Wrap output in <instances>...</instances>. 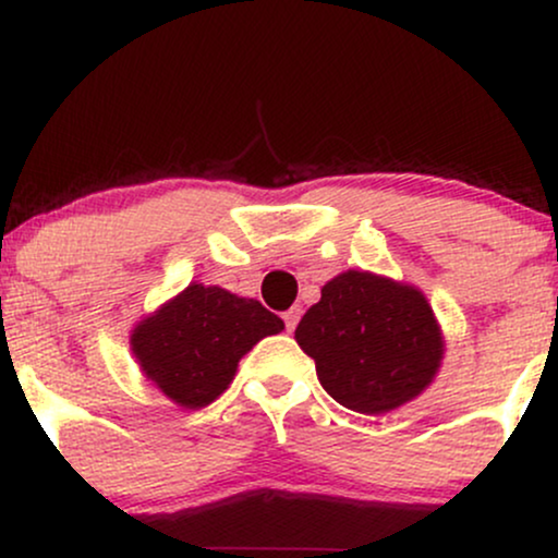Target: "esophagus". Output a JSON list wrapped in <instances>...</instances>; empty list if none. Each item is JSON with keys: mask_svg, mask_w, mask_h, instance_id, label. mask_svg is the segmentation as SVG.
<instances>
[{"mask_svg": "<svg viewBox=\"0 0 558 558\" xmlns=\"http://www.w3.org/2000/svg\"><path fill=\"white\" fill-rule=\"evenodd\" d=\"M299 319H301V310H299V306H293V310L283 312V323H286V330H288V332L296 330Z\"/></svg>", "mask_w": 558, "mask_h": 558, "instance_id": "esophagus-1", "label": "esophagus"}]
</instances>
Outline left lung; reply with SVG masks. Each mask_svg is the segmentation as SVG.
<instances>
[{"instance_id": "left-lung-1", "label": "left lung", "mask_w": 558, "mask_h": 558, "mask_svg": "<svg viewBox=\"0 0 558 558\" xmlns=\"http://www.w3.org/2000/svg\"><path fill=\"white\" fill-rule=\"evenodd\" d=\"M296 341L341 407L383 414L412 401L444 354L430 304L412 286L349 270L301 317Z\"/></svg>"}]
</instances>
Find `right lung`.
<instances>
[{
	"label": "right lung",
	"mask_w": 558,
	"mask_h": 558,
	"mask_svg": "<svg viewBox=\"0 0 558 558\" xmlns=\"http://www.w3.org/2000/svg\"><path fill=\"white\" fill-rule=\"evenodd\" d=\"M283 319L254 299L191 283L133 330V354L155 386L181 407L213 403L233 380L239 360Z\"/></svg>",
	"instance_id": "obj_1"
}]
</instances>
